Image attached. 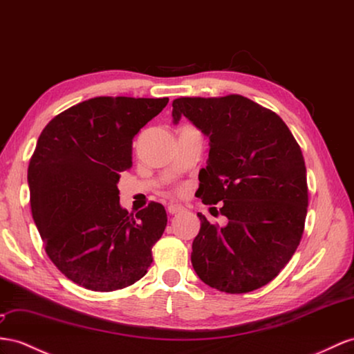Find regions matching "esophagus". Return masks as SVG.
<instances>
[{
  "label": "esophagus",
  "mask_w": 354,
  "mask_h": 354,
  "mask_svg": "<svg viewBox=\"0 0 354 354\" xmlns=\"http://www.w3.org/2000/svg\"><path fill=\"white\" fill-rule=\"evenodd\" d=\"M180 211H184V206L183 205H178V203H170L169 206H167V212L169 214H178V212H180Z\"/></svg>",
  "instance_id": "1"
}]
</instances>
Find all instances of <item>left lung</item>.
Listing matches in <instances>:
<instances>
[{"instance_id": "left-lung-1", "label": "left lung", "mask_w": 354, "mask_h": 354, "mask_svg": "<svg viewBox=\"0 0 354 354\" xmlns=\"http://www.w3.org/2000/svg\"><path fill=\"white\" fill-rule=\"evenodd\" d=\"M171 106L175 124L185 116L209 138L197 193L205 205L223 202L229 220L220 227L197 214L196 274L225 293L266 286L302 239L308 185L301 147L275 112L247 97H180Z\"/></svg>"}]
</instances>
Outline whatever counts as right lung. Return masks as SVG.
Wrapping results in <instances>:
<instances>
[{
    "mask_svg": "<svg viewBox=\"0 0 354 354\" xmlns=\"http://www.w3.org/2000/svg\"><path fill=\"white\" fill-rule=\"evenodd\" d=\"M169 98L95 97L44 127L28 166L30 203L52 263L94 292L129 287L148 272L167 224L151 202L136 215L116 184L130 169L133 138Z\"/></svg>",
    "mask_w": 354,
    "mask_h": 354,
    "instance_id": "1",
    "label": "right lung"
}]
</instances>
